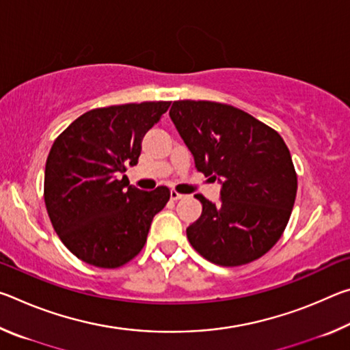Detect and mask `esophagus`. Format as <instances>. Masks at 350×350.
Instances as JSON below:
<instances>
[{
    "label": "esophagus",
    "mask_w": 350,
    "mask_h": 350,
    "mask_svg": "<svg viewBox=\"0 0 350 350\" xmlns=\"http://www.w3.org/2000/svg\"><path fill=\"white\" fill-rule=\"evenodd\" d=\"M170 198H171V200H179V199H182V198H183V194L177 193L176 189H171V193H170Z\"/></svg>",
    "instance_id": "esophagus-1"
}]
</instances>
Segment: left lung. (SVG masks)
Masks as SVG:
<instances>
[{
    "instance_id": "8db88e82",
    "label": "left lung",
    "mask_w": 350,
    "mask_h": 350,
    "mask_svg": "<svg viewBox=\"0 0 350 350\" xmlns=\"http://www.w3.org/2000/svg\"><path fill=\"white\" fill-rule=\"evenodd\" d=\"M170 117L196 170L222 183L221 202L196 194L202 215L187 228L189 244L224 267L260 258L281 238L296 198L298 180L286 142L232 105L177 100Z\"/></svg>"
}]
</instances>
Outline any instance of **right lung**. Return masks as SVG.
Returning <instances> with one entry per match:
<instances>
[{
	"mask_svg": "<svg viewBox=\"0 0 350 350\" xmlns=\"http://www.w3.org/2000/svg\"><path fill=\"white\" fill-rule=\"evenodd\" d=\"M171 102L106 106L85 112L55 139L44 170V204L55 233L83 262L122 267L146 242L170 189L129 185L142 139Z\"/></svg>",
	"mask_w": 350,
	"mask_h": 350,
	"instance_id": "right-lung-1",
	"label": "right lung"
}]
</instances>
